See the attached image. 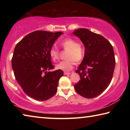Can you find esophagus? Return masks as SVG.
Returning <instances> with one entry per match:
<instances>
[{
  "instance_id": "34e87169",
  "label": "esophagus",
  "mask_w": 130,
  "mask_h": 130,
  "mask_svg": "<svg viewBox=\"0 0 130 130\" xmlns=\"http://www.w3.org/2000/svg\"><path fill=\"white\" fill-rule=\"evenodd\" d=\"M71 74V73H70V72H64L65 75H69V74Z\"/></svg>"
}]
</instances>
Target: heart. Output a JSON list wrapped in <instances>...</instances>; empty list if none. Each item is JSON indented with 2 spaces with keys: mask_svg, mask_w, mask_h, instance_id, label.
I'll list each match as a JSON object with an SVG mask.
<instances>
[{
  "mask_svg": "<svg viewBox=\"0 0 130 130\" xmlns=\"http://www.w3.org/2000/svg\"><path fill=\"white\" fill-rule=\"evenodd\" d=\"M61 48L67 50L65 58L67 60L60 61L56 65V69L69 72L72 69L76 62H80L83 60L85 54V50L81 44L72 38H66L59 43ZM49 55L52 60L56 61L59 58V51L55 46L50 48Z\"/></svg>",
  "mask_w": 130,
  "mask_h": 130,
  "instance_id": "heart-1",
  "label": "heart"
}]
</instances>
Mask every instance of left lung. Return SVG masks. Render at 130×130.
I'll return each instance as SVG.
<instances>
[{
	"label": "left lung",
	"instance_id": "1",
	"mask_svg": "<svg viewBox=\"0 0 130 130\" xmlns=\"http://www.w3.org/2000/svg\"><path fill=\"white\" fill-rule=\"evenodd\" d=\"M85 46V56L76 73L80 81L74 85L77 93L84 98H95L104 92L112 80L115 67L112 46L104 37L87 28L74 30Z\"/></svg>",
	"mask_w": 130,
	"mask_h": 130
}]
</instances>
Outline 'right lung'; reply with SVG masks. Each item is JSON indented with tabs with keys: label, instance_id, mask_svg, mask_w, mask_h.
Wrapping results in <instances>:
<instances>
[{
	"label": "right lung",
	"instance_id": "obj_1",
	"mask_svg": "<svg viewBox=\"0 0 130 130\" xmlns=\"http://www.w3.org/2000/svg\"><path fill=\"white\" fill-rule=\"evenodd\" d=\"M62 32L38 30L27 34L17 43L11 60L18 83L27 95L38 101L47 100L57 91L62 70L54 68L49 50Z\"/></svg>",
	"mask_w": 130,
	"mask_h": 130
}]
</instances>
